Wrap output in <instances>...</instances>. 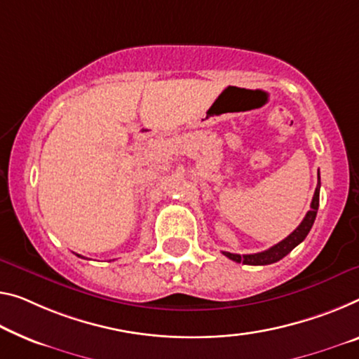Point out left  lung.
<instances>
[{"label":"left lung","mask_w":359,"mask_h":359,"mask_svg":"<svg viewBox=\"0 0 359 359\" xmlns=\"http://www.w3.org/2000/svg\"><path fill=\"white\" fill-rule=\"evenodd\" d=\"M319 176V173H318ZM319 187H321V183L318 181L316 191H314L313 201H311V208L310 212L305 215L303 222L299 224L294 233H290L284 241H280L279 244L273 245L271 249L260 252V253H250V255H237V253H231V252H223L229 260H233L236 263H244V264H253V266H262V264H271L279 262L280 258H284L287 253L295 249L297 245L303 242V239L310 233L311 226L316 219V213H318V207H319Z\"/></svg>","instance_id":"obj_1"}]
</instances>
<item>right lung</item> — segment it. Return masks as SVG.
I'll return each instance as SVG.
<instances>
[{"instance_id": "add662e5", "label": "right lung", "mask_w": 359, "mask_h": 359, "mask_svg": "<svg viewBox=\"0 0 359 359\" xmlns=\"http://www.w3.org/2000/svg\"><path fill=\"white\" fill-rule=\"evenodd\" d=\"M76 257H81V255H79V253H76ZM81 258H83V257H81Z\"/></svg>"}]
</instances>
